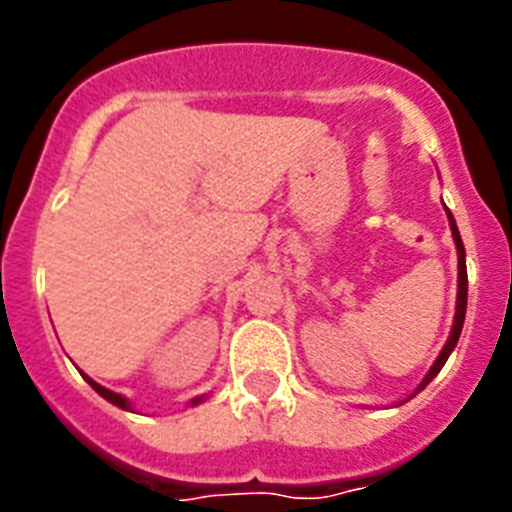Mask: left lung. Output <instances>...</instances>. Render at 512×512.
I'll use <instances>...</instances> for the list:
<instances>
[{
  "label": "left lung",
  "mask_w": 512,
  "mask_h": 512,
  "mask_svg": "<svg viewBox=\"0 0 512 512\" xmlns=\"http://www.w3.org/2000/svg\"><path fill=\"white\" fill-rule=\"evenodd\" d=\"M449 225H451V235H454V241H456V251H459V300H456V318H454V328H451L449 341H446V346H443V351H441V356L436 359V364L431 366L428 377H425L423 384L418 387V392L423 390L425 384L431 382L438 372H441V366L446 364L449 354L456 348V341H459V336H461V325H464V315H467V261H464V243H461L459 228H456L454 215H451V212H449Z\"/></svg>",
  "instance_id": "1"
}]
</instances>
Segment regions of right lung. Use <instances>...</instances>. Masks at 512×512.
<instances>
[{"label": "right lung", "mask_w": 512, "mask_h": 512, "mask_svg": "<svg viewBox=\"0 0 512 512\" xmlns=\"http://www.w3.org/2000/svg\"><path fill=\"white\" fill-rule=\"evenodd\" d=\"M87 382L92 384L94 392H99V395H102L107 402H112V405H117V408H122V410H130L128 400H125V397H122V395H117V392H112V390H104L102 384L92 382V379H89V377H87ZM192 402H194V405H197V402H200V397H197V400H192Z\"/></svg>", "instance_id": "add662e5"}]
</instances>
